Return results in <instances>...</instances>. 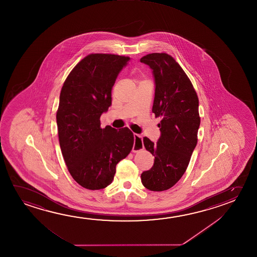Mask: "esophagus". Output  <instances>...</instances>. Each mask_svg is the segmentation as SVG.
I'll return each instance as SVG.
<instances>
[{"instance_id":"obj_1","label":"esophagus","mask_w":257,"mask_h":257,"mask_svg":"<svg viewBox=\"0 0 257 257\" xmlns=\"http://www.w3.org/2000/svg\"><path fill=\"white\" fill-rule=\"evenodd\" d=\"M134 136H135V143H135V146H134L133 151H134V152H137V151L143 150V149H144V145H143V136H142V135H137V134H135Z\"/></svg>"}]
</instances>
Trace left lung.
Listing matches in <instances>:
<instances>
[{
    "label": "left lung",
    "mask_w": 257,
    "mask_h": 257,
    "mask_svg": "<svg viewBox=\"0 0 257 257\" xmlns=\"http://www.w3.org/2000/svg\"><path fill=\"white\" fill-rule=\"evenodd\" d=\"M141 62L153 70L156 90L152 112L161 119L158 143L143 138L145 149L155 159L151 169L142 174V182L148 190L164 191L182 177L198 143V95L184 70L169 54L150 53Z\"/></svg>",
    "instance_id": "obj_1"
}]
</instances>
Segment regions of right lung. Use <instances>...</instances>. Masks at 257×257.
Masks as SVG:
<instances>
[{
	"label": "right lung",
	"mask_w": 257,
	"mask_h": 257,
	"mask_svg": "<svg viewBox=\"0 0 257 257\" xmlns=\"http://www.w3.org/2000/svg\"><path fill=\"white\" fill-rule=\"evenodd\" d=\"M130 58L91 53L76 64L60 91L56 118L59 145L67 170L87 190L111 184L115 166L135 143L133 132L100 127V115L111 105V91Z\"/></svg>",
	"instance_id": "add662e5"
}]
</instances>
